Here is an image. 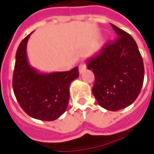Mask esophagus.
<instances>
[{"label":"esophagus","mask_w":154,"mask_h":154,"mask_svg":"<svg viewBox=\"0 0 154 154\" xmlns=\"http://www.w3.org/2000/svg\"><path fill=\"white\" fill-rule=\"evenodd\" d=\"M86 69V64L84 62H81L80 65H79V72L80 74H83Z\"/></svg>","instance_id":"esophagus-1"}]
</instances>
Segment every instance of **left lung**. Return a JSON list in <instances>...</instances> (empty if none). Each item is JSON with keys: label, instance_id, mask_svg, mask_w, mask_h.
<instances>
[{"label": "left lung", "instance_id": "obj_1", "mask_svg": "<svg viewBox=\"0 0 154 154\" xmlns=\"http://www.w3.org/2000/svg\"><path fill=\"white\" fill-rule=\"evenodd\" d=\"M117 39L86 60L95 76L92 94L104 109L116 111L137 98L144 80L143 60L134 38L110 24Z\"/></svg>", "mask_w": 154, "mask_h": 154}]
</instances>
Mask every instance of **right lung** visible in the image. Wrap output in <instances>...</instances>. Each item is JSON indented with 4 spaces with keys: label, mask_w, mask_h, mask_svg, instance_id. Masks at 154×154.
I'll return each instance as SVG.
<instances>
[{
    "label": "right lung",
    "mask_w": 154,
    "mask_h": 154,
    "mask_svg": "<svg viewBox=\"0 0 154 154\" xmlns=\"http://www.w3.org/2000/svg\"><path fill=\"white\" fill-rule=\"evenodd\" d=\"M31 34L21 41L16 52L14 92L27 115L42 121H54L67 109L69 86L79 77V68L75 67L66 72L40 73L30 65L27 59L26 45Z\"/></svg>",
    "instance_id": "add662e5"
}]
</instances>
